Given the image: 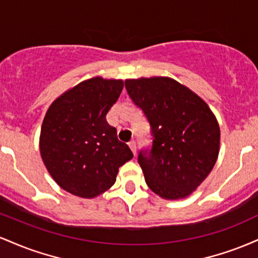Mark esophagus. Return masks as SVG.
I'll return each mask as SVG.
<instances>
[{"mask_svg":"<svg viewBox=\"0 0 258 258\" xmlns=\"http://www.w3.org/2000/svg\"><path fill=\"white\" fill-rule=\"evenodd\" d=\"M128 147L131 148L133 155H136V149H137V148H136V141H133V139H132L131 142H128Z\"/></svg>","mask_w":258,"mask_h":258,"instance_id":"obj_1","label":"esophagus"}]
</instances>
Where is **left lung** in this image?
<instances>
[{
    "label": "left lung",
    "instance_id": "8db88e82",
    "mask_svg": "<svg viewBox=\"0 0 258 258\" xmlns=\"http://www.w3.org/2000/svg\"><path fill=\"white\" fill-rule=\"evenodd\" d=\"M125 87L150 126L152 144L138 153L148 186L165 199L186 197L217 160L220 127L215 115L172 79L126 80Z\"/></svg>",
    "mask_w": 258,
    "mask_h": 258
}]
</instances>
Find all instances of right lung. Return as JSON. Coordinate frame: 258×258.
Here are the masks:
<instances>
[{"instance_id": "right-lung-1", "label": "right lung", "mask_w": 258, "mask_h": 258, "mask_svg": "<svg viewBox=\"0 0 258 258\" xmlns=\"http://www.w3.org/2000/svg\"><path fill=\"white\" fill-rule=\"evenodd\" d=\"M122 88L121 80H86L54 100L44 116L41 156L53 179L76 197L104 193L119 167L133 158L117 139L116 128L106 122Z\"/></svg>"}]
</instances>
